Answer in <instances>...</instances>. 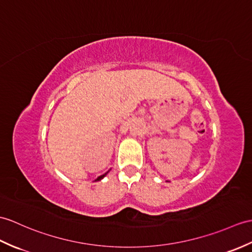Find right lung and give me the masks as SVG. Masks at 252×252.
Here are the masks:
<instances>
[{"label":"right lung","mask_w":252,"mask_h":252,"mask_svg":"<svg viewBox=\"0 0 252 252\" xmlns=\"http://www.w3.org/2000/svg\"><path fill=\"white\" fill-rule=\"evenodd\" d=\"M106 174H107V173H105L104 175H102V176H99V177H97V178H96L95 180H101V179H102V178H103V177H104V176H105V175H106Z\"/></svg>","instance_id":"add662e5"}]
</instances>
